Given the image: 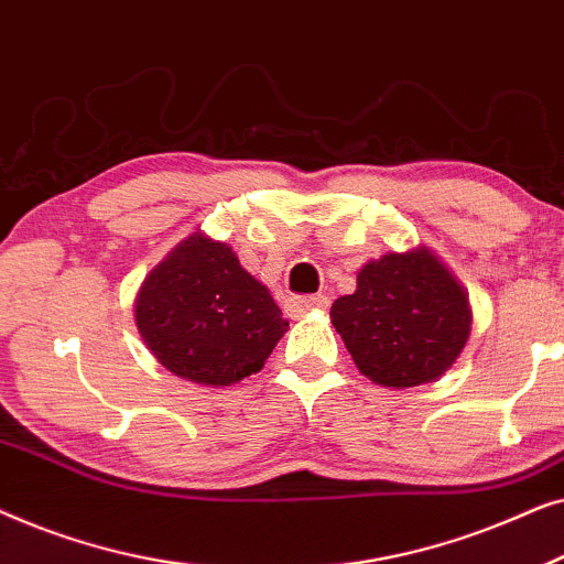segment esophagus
I'll return each instance as SVG.
<instances>
[{
  "label": "esophagus",
  "instance_id": "1",
  "mask_svg": "<svg viewBox=\"0 0 564 564\" xmlns=\"http://www.w3.org/2000/svg\"><path fill=\"white\" fill-rule=\"evenodd\" d=\"M328 297L326 295H303V297H290L288 311L292 315H305L307 311H326Z\"/></svg>",
  "mask_w": 564,
  "mask_h": 564
}]
</instances>
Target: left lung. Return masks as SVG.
<instances>
[{
  "instance_id": "8db88e82",
  "label": "left lung",
  "mask_w": 564,
  "mask_h": 564,
  "mask_svg": "<svg viewBox=\"0 0 564 564\" xmlns=\"http://www.w3.org/2000/svg\"><path fill=\"white\" fill-rule=\"evenodd\" d=\"M330 321L369 380L415 388L454 365L473 315L457 280L421 249L361 267L357 292L330 305Z\"/></svg>"
}]
</instances>
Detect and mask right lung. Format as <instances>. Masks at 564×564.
Here are the masks:
<instances>
[{
	"instance_id": "1",
	"label": "right lung",
	"mask_w": 564,
	"mask_h": 564,
	"mask_svg": "<svg viewBox=\"0 0 564 564\" xmlns=\"http://www.w3.org/2000/svg\"><path fill=\"white\" fill-rule=\"evenodd\" d=\"M135 323L169 372L215 388L259 372L290 326L236 253L203 234L145 276Z\"/></svg>"
}]
</instances>
